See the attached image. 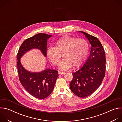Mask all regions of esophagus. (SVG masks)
<instances>
[{"mask_svg": "<svg viewBox=\"0 0 122 122\" xmlns=\"http://www.w3.org/2000/svg\"><path fill=\"white\" fill-rule=\"evenodd\" d=\"M58 73H59V74H65V73H66V72H61V71H59Z\"/></svg>", "mask_w": 122, "mask_h": 122, "instance_id": "esophagus-1", "label": "esophagus"}]
</instances>
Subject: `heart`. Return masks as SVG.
Instances as JSON below:
<instances>
[{
    "mask_svg": "<svg viewBox=\"0 0 122 122\" xmlns=\"http://www.w3.org/2000/svg\"><path fill=\"white\" fill-rule=\"evenodd\" d=\"M55 47H50L47 51L49 61L54 65L59 64L61 54L65 57L59 64V68L65 71L81 66L86 59L89 52V44L84 39L64 36L55 42Z\"/></svg>",
    "mask_w": 122,
    "mask_h": 122,
    "instance_id": "heart-1",
    "label": "heart"
}]
</instances>
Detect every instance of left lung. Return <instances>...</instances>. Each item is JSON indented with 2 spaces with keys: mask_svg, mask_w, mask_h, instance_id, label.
Segmentation results:
<instances>
[{
  "mask_svg": "<svg viewBox=\"0 0 122 122\" xmlns=\"http://www.w3.org/2000/svg\"><path fill=\"white\" fill-rule=\"evenodd\" d=\"M91 45L90 56L83 66L72 73L69 84L71 91L83 98L93 94L102 83L105 75L106 56L103 47L97 38L83 31Z\"/></svg>",
  "mask_w": 122,
  "mask_h": 122,
  "instance_id": "8db88e82",
  "label": "left lung"
}]
</instances>
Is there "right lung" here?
Returning <instances> with one entry per match:
<instances>
[{"mask_svg":"<svg viewBox=\"0 0 122 122\" xmlns=\"http://www.w3.org/2000/svg\"><path fill=\"white\" fill-rule=\"evenodd\" d=\"M51 36L44 33H39L25 40L21 45L17 56L20 81L30 95L39 99L48 97L53 92L58 72L50 68L40 72L27 71L22 65L20 59L26 52L33 49L40 50L46 57L47 40Z\"/></svg>","mask_w":122,"mask_h":122,"instance_id":"right-lung-1","label":"right lung"}]
</instances>
